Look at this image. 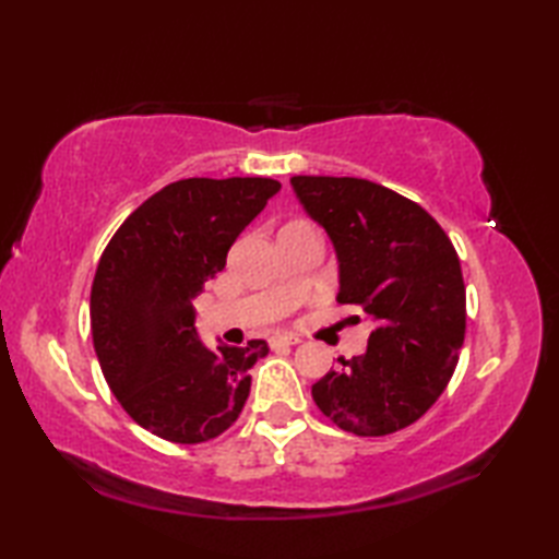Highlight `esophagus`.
<instances>
[{
	"mask_svg": "<svg viewBox=\"0 0 559 559\" xmlns=\"http://www.w3.org/2000/svg\"><path fill=\"white\" fill-rule=\"evenodd\" d=\"M300 338H295V336H288V334H278V336H273L271 338V348L276 350V348H286V346H295V343H298Z\"/></svg>",
	"mask_w": 559,
	"mask_h": 559,
	"instance_id": "esophagus-1",
	"label": "esophagus"
}]
</instances>
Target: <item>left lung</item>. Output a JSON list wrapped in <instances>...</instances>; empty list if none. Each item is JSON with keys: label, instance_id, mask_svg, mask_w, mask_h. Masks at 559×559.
Returning <instances> with one entry per match:
<instances>
[{"label": "left lung", "instance_id": "left-lung-1", "mask_svg": "<svg viewBox=\"0 0 559 559\" xmlns=\"http://www.w3.org/2000/svg\"><path fill=\"white\" fill-rule=\"evenodd\" d=\"M341 261V305L374 331L367 353L312 386L336 427L384 437L420 420L442 396L466 336V286L454 245L415 201L360 177L290 180ZM360 322V317H355Z\"/></svg>", "mask_w": 559, "mask_h": 559}]
</instances>
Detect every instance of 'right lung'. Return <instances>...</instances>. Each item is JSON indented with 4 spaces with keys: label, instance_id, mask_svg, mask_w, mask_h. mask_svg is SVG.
<instances>
[{
    "label": "right lung",
    "instance_id": "right-lung-1",
    "mask_svg": "<svg viewBox=\"0 0 559 559\" xmlns=\"http://www.w3.org/2000/svg\"><path fill=\"white\" fill-rule=\"evenodd\" d=\"M281 185L189 177L146 199L98 261L91 334L105 382L129 418L175 444L216 439L237 420L264 341L206 348L194 300Z\"/></svg>",
    "mask_w": 559,
    "mask_h": 559
}]
</instances>
